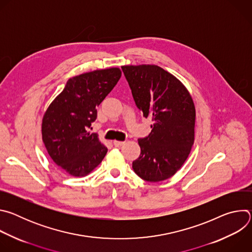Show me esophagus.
Wrapping results in <instances>:
<instances>
[{
	"mask_svg": "<svg viewBox=\"0 0 252 252\" xmlns=\"http://www.w3.org/2000/svg\"><path fill=\"white\" fill-rule=\"evenodd\" d=\"M124 141H119V140H114V146L116 148H119V147H122L124 145Z\"/></svg>",
	"mask_w": 252,
	"mask_h": 252,
	"instance_id": "obj_1",
	"label": "esophagus"
}]
</instances>
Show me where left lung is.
I'll return each instance as SVG.
<instances>
[{
  "instance_id": "left-lung-1",
  "label": "left lung",
  "mask_w": 252,
  "mask_h": 252,
  "mask_svg": "<svg viewBox=\"0 0 252 252\" xmlns=\"http://www.w3.org/2000/svg\"><path fill=\"white\" fill-rule=\"evenodd\" d=\"M134 102L151 118V133L138 138L134 172L147 182L171 177L187 160L194 141L195 107L187 88L158 65L122 66Z\"/></svg>"
}]
</instances>
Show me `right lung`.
Listing matches in <instances>:
<instances>
[{
  "mask_svg": "<svg viewBox=\"0 0 252 252\" xmlns=\"http://www.w3.org/2000/svg\"><path fill=\"white\" fill-rule=\"evenodd\" d=\"M119 67L70 78L51 102L42 123L45 147L54 162L73 176H85L103 159L107 149L89 132L96 107L121 79Z\"/></svg>",
  "mask_w": 252,
  "mask_h": 252,
  "instance_id": "right-lung-1",
  "label": "right lung"
}]
</instances>
